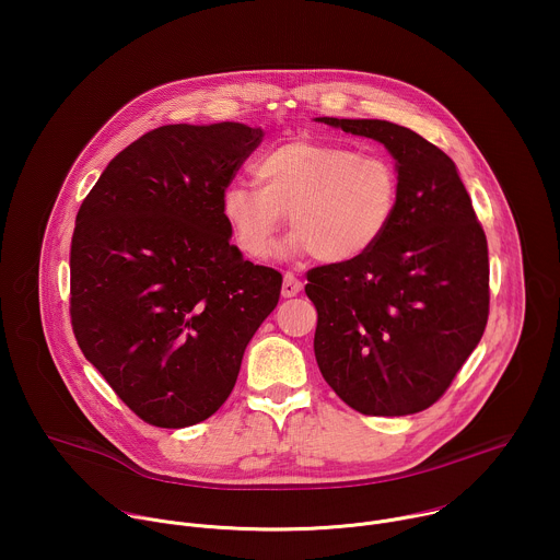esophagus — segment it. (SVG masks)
<instances>
[{
	"label": "esophagus",
	"instance_id": "34e87169",
	"mask_svg": "<svg viewBox=\"0 0 560 560\" xmlns=\"http://www.w3.org/2000/svg\"><path fill=\"white\" fill-rule=\"evenodd\" d=\"M301 292V281L292 275V272H285L283 275V285H281V294L285 296V299H290V296H296Z\"/></svg>",
	"mask_w": 560,
	"mask_h": 560
}]
</instances>
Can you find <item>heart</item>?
<instances>
[{
    "label": "heart",
    "mask_w": 560,
    "mask_h": 560,
    "mask_svg": "<svg viewBox=\"0 0 560 560\" xmlns=\"http://www.w3.org/2000/svg\"><path fill=\"white\" fill-rule=\"evenodd\" d=\"M253 173L257 186H225L221 212L238 248L255 259L272 255L288 214L292 253L354 261L381 242L401 201L392 159L348 143L288 141L264 152Z\"/></svg>",
    "instance_id": "b5f03b06"
}]
</instances>
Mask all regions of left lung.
Here are the masks:
<instances>
[{"label":"left lung","mask_w":560,"mask_h":560,"mask_svg":"<svg viewBox=\"0 0 560 560\" xmlns=\"http://www.w3.org/2000/svg\"><path fill=\"white\" fill-rule=\"evenodd\" d=\"M314 121L383 143L401 177L381 242L354 261L307 272L318 370L361 415H417L439 401L483 337L486 232L452 159L415 130L381 119Z\"/></svg>","instance_id":"left-lung-1"}]
</instances>
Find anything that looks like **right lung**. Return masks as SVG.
Returning <instances> with one entry per match:
<instances>
[{
	"label": "right lung",
	"instance_id": "1",
	"mask_svg": "<svg viewBox=\"0 0 560 560\" xmlns=\"http://www.w3.org/2000/svg\"><path fill=\"white\" fill-rule=\"evenodd\" d=\"M261 139L236 121L154 128L113 159L77 212L74 339L150 425L212 417L279 303L281 275L242 257L221 212Z\"/></svg>",
	"mask_w": 560,
	"mask_h": 560
}]
</instances>
